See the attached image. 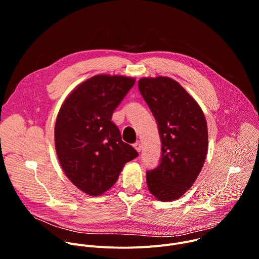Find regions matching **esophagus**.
<instances>
[{"mask_svg":"<svg viewBox=\"0 0 259 259\" xmlns=\"http://www.w3.org/2000/svg\"><path fill=\"white\" fill-rule=\"evenodd\" d=\"M133 146H134V149H135L138 153L141 151V142H140V141H136V142L133 144Z\"/></svg>","mask_w":259,"mask_h":259,"instance_id":"obj_1","label":"esophagus"}]
</instances>
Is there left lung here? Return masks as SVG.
Here are the masks:
<instances>
[{
	"mask_svg": "<svg viewBox=\"0 0 259 259\" xmlns=\"http://www.w3.org/2000/svg\"><path fill=\"white\" fill-rule=\"evenodd\" d=\"M139 91L158 124L161 160L146 172L149 191L159 201L180 198L195 182L208 151V129L203 110L176 81L142 78Z\"/></svg>",
	"mask_w": 259,
	"mask_h": 259,
	"instance_id": "1",
	"label": "left lung"
}]
</instances>
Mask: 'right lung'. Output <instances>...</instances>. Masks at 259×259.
Returning a JSON list of instances; mask_svg holds the SVG:
<instances>
[{"label": "right lung", "mask_w": 259, "mask_h": 259, "mask_svg": "<svg viewBox=\"0 0 259 259\" xmlns=\"http://www.w3.org/2000/svg\"><path fill=\"white\" fill-rule=\"evenodd\" d=\"M134 83L123 76H94L73 90L59 109L54 132L59 163L68 179L90 196L112 188L124 165L138 156L112 122Z\"/></svg>", "instance_id": "obj_1"}]
</instances>
